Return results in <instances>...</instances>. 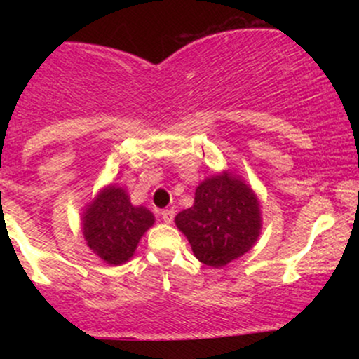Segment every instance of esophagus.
<instances>
[{"instance_id": "34e87169", "label": "esophagus", "mask_w": 359, "mask_h": 359, "mask_svg": "<svg viewBox=\"0 0 359 359\" xmlns=\"http://www.w3.org/2000/svg\"><path fill=\"white\" fill-rule=\"evenodd\" d=\"M160 214H162V219L165 221L167 224H170V222L174 221V216H175V211H174V209H163V211L160 212Z\"/></svg>"}]
</instances>
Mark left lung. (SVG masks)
<instances>
[{
	"label": "left lung",
	"mask_w": 359,
	"mask_h": 359,
	"mask_svg": "<svg viewBox=\"0 0 359 359\" xmlns=\"http://www.w3.org/2000/svg\"><path fill=\"white\" fill-rule=\"evenodd\" d=\"M262 208L251 185L231 170L197 185L192 208L175 216L194 257L221 269L253 248L262 233Z\"/></svg>",
	"instance_id": "8db88e82"
}]
</instances>
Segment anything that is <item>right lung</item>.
I'll use <instances>...</instances> for the list:
<instances>
[{"label": "right lung", "mask_w": 359, "mask_h": 359, "mask_svg": "<svg viewBox=\"0 0 359 359\" xmlns=\"http://www.w3.org/2000/svg\"><path fill=\"white\" fill-rule=\"evenodd\" d=\"M154 224V212L145 205L131 204L125 189L114 184L101 187L81 216L86 245L114 266L130 262L142 236Z\"/></svg>", "instance_id": "1"}]
</instances>
